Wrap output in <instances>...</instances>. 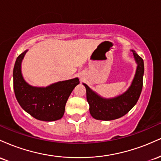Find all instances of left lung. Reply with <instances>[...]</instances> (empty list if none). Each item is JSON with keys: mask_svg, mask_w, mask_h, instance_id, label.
<instances>
[{"mask_svg": "<svg viewBox=\"0 0 161 161\" xmlns=\"http://www.w3.org/2000/svg\"><path fill=\"white\" fill-rule=\"evenodd\" d=\"M131 51L133 53L137 66L130 86L123 94L114 97L106 98L99 95L86 84L82 83L86 89V97L89 104L90 114L95 119L108 121L120 118L125 115L137 103L143 86L144 61L134 50Z\"/></svg>", "mask_w": 161, "mask_h": 161, "instance_id": "1", "label": "left lung"}]
</instances>
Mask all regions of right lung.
<instances>
[{
	"instance_id": "1",
	"label": "right lung",
	"mask_w": 161,
	"mask_h": 161,
	"mask_svg": "<svg viewBox=\"0 0 161 161\" xmlns=\"http://www.w3.org/2000/svg\"><path fill=\"white\" fill-rule=\"evenodd\" d=\"M28 50L16 58L14 68V89L21 108L36 119L42 121H55L61 119L70 94L79 79L60 81L46 87L29 85L22 73V61Z\"/></svg>"
}]
</instances>
